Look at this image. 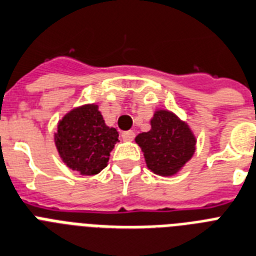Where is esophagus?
<instances>
[{
	"mask_svg": "<svg viewBox=\"0 0 256 256\" xmlns=\"http://www.w3.org/2000/svg\"><path fill=\"white\" fill-rule=\"evenodd\" d=\"M121 136H122V139H124V140H126V142H130V140H132V139H134L135 134H134V132H132V130H128V132H122Z\"/></svg>",
	"mask_w": 256,
	"mask_h": 256,
	"instance_id": "34e87169",
	"label": "esophagus"
}]
</instances>
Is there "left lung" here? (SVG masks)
Masks as SVG:
<instances>
[{"mask_svg": "<svg viewBox=\"0 0 256 256\" xmlns=\"http://www.w3.org/2000/svg\"><path fill=\"white\" fill-rule=\"evenodd\" d=\"M150 124V132L135 136L147 167L159 176L176 175L192 159L196 136L188 124L170 110H156Z\"/></svg>", "mask_w": 256, "mask_h": 256, "instance_id": "1", "label": "left lung"}]
</instances>
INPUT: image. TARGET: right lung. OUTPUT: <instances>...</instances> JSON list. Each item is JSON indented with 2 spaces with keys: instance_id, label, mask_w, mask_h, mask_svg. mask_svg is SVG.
<instances>
[{
  "instance_id": "1",
  "label": "right lung",
  "mask_w": 256,
  "mask_h": 256,
  "mask_svg": "<svg viewBox=\"0 0 256 256\" xmlns=\"http://www.w3.org/2000/svg\"><path fill=\"white\" fill-rule=\"evenodd\" d=\"M117 142L118 132L106 126L96 104L68 112L55 132V146L62 160L85 176L97 175L106 167Z\"/></svg>"
}]
</instances>
